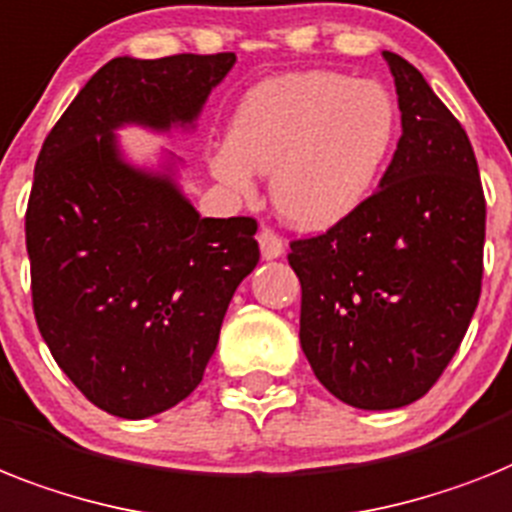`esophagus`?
Wrapping results in <instances>:
<instances>
[{"instance_id":"obj_1","label":"esophagus","mask_w":512,"mask_h":512,"mask_svg":"<svg viewBox=\"0 0 512 512\" xmlns=\"http://www.w3.org/2000/svg\"><path fill=\"white\" fill-rule=\"evenodd\" d=\"M259 248H261V256H264L266 261L280 259L282 253H285V243H282L280 235H277L274 230H266V227L259 232Z\"/></svg>"}]
</instances>
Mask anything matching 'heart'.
<instances>
[{
  "label": "heart",
  "mask_w": 512,
  "mask_h": 512,
  "mask_svg": "<svg viewBox=\"0 0 512 512\" xmlns=\"http://www.w3.org/2000/svg\"><path fill=\"white\" fill-rule=\"evenodd\" d=\"M398 141V104L377 80L303 70L261 80L232 114L211 172L251 198L272 175V204L287 225L329 230L374 193Z\"/></svg>",
  "instance_id": "obj_1"
}]
</instances>
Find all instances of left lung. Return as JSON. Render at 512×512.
Here are the masks:
<instances>
[{
	"label": "left lung",
	"mask_w": 512,
	"mask_h": 512,
	"mask_svg": "<svg viewBox=\"0 0 512 512\" xmlns=\"http://www.w3.org/2000/svg\"><path fill=\"white\" fill-rule=\"evenodd\" d=\"M382 54L403 125L390 167L361 209L287 253L303 353L337 400L363 411L424 398L453 361L479 303L487 227L466 130L411 62Z\"/></svg>",
	"instance_id": "left-lung-1"
}]
</instances>
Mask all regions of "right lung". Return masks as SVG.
Instances as JSON below:
<instances>
[{
    "mask_svg": "<svg viewBox=\"0 0 512 512\" xmlns=\"http://www.w3.org/2000/svg\"><path fill=\"white\" fill-rule=\"evenodd\" d=\"M235 54L114 57L46 135L25 211L33 314L70 382L101 411L149 418L196 390L256 219L201 217L162 172L122 159L114 130L193 128Z\"/></svg>",
    "mask_w": 512,
    "mask_h": 512,
    "instance_id": "right-lung-1",
    "label": "right lung"
}]
</instances>
